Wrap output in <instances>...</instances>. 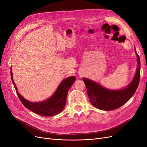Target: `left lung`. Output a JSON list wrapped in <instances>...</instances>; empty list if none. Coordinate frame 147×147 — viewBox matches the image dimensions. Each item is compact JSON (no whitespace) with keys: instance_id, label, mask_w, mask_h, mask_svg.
Listing matches in <instances>:
<instances>
[{"instance_id":"8db88e82","label":"left lung","mask_w":147,"mask_h":147,"mask_svg":"<svg viewBox=\"0 0 147 147\" xmlns=\"http://www.w3.org/2000/svg\"><path fill=\"white\" fill-rule=\"evenodd\" d=\"M137 56V68L132 82L126 88L120 90H109L90 80L83 78L85 83L89 99L92 105L103 110H113L124 105L134 94L139 86L140 78V61Z\"/></svg>"}]
</instances>
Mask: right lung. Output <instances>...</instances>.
<instances>
[{"label":"right lung","mask_w":147,"mask_h":147,"mask_svg":"<svg viewBox=\"0 0 147 147\" xmlns=\"http://www.w3.org/2000/svg\"><path fill=\"white\" fill-rule=\"evenodd\" d=\"M11 78L15 86L16 93L20 100L26 108L38 115L45 117H51L59 113L65 105L66 97L68 91L75 81L74 76L67 78L61 82L55 94L48 99L40 102H31L23 98L17 90V88L13 78L11 69Z\"/></svg>","instance_id":"1"}]
</instances>
